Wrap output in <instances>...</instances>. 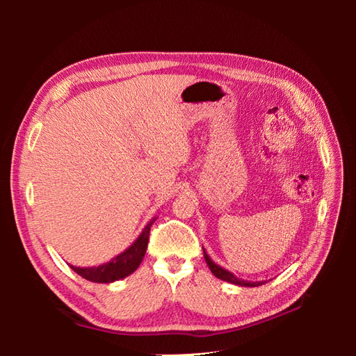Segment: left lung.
I'll return each instance as SVG.
<instances>
[{"label":"left lung","mask_w":356,"mask_h":356,"mask_svg":"<svg viewBox=\"0 0 356 356\" xmlns=\"http://www.w3.org/2000/svg\"><path fill=\"white\" fill-rule=\"evenodd\" d=\"M203 257H205V261L208 264V268L211 269V272L217 277L223 280V282H228V283H232V284H237V286H245V287H255V286H261L264 284V282H248V280H241L238 277H236L232 274V272L223 269L222 266H218L217 263H214L213 260H211V257L207 254L205 249H203Z\"/></svg>","instance_id":"left-lung-1"}]
</instances>
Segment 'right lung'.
<instances>
[{"label":"right lung","instance_id":"obj_1","mask_svg":"<svg viewBox=\"0 0 356 356\" xmlns=\"http://www.w3.org/2000/svg\"><path fill=\"white\" fill-rule=\"evenodd\" d=\"M154 222L156 218H151L148 225L140 232V236L134 240V243L130 248H127L124 252L116 255L115 259H111L108 263H104V264H99V266H92V268H79V266H73V264H69V266L76 272L78 275L93 283H113V282H118V280L128 277L139 268L143 257H145L148 238H149V229Z\"/></svg>","mask_w":356,"mask_h":356}]
</instances>
